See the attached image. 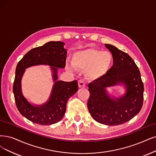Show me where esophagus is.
<instances>
[{
    "mask_svg": "<svg viewBox=\"0 0 156 156\" xmlns=\"http://www.w3.org/2000/svg\"><path fill=\"white\" fill-rule=\"evenodd\" d=\"M78 87L80 88H84L86 87V84L82 80H79L78 81Z\"/></svg>",
    "mask_w": 156,
    "mask_h": 156,
    "instance_id": "1",
    "label": "esophagus"
}]
</instances>
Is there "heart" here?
<instances>
[{
	"mask_svg": "<svg viewBox=\"0 0 156 156\" xmlns=\"http://www.w3.org/2000/svg\"><path fill=\"white\" fill-rule=\"evenodd\" d=\"M113 62L111 53L93 48L76 51L72 56V66L68 69L72 71L85 70L89 79L96 80L105 76Z\"/></svg>",
	"mask_w": 156,
	"mask_h": 156,
	"instance_id": "b5f03b06",
	"label": "heart"
}]
</instances>
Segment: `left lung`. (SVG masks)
Returning a JSON list of instances; mask_svg holds the SVG:
<instances>
[{"mask_svg":"<svg viewBox=\"0 0 156 156\" xmlns=\"http://www.w3.org/2000/svg\"><path fill=\"white\" fill-rule=\"evenodd\" d=\"M105 46L111 52L113 66L105 76L88 85L87 107L97 122L118 125L129 122L140 111L144 86L140 71L132 58L112 45ZM115 85L124 86L126 93L119 97L111 96L106 89Z\"/></svg>","mask_w":156,"mask_h":156,"instance_id":"1","label":"left lung"}]
</instances>
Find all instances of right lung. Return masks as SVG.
I'll use <instances>...</instances> for the list:
<instances>
[{
	"mask_svg": "<svg viewBox=\"0 0 156 156\" xmlns=\"http://www.w3.org/2000/svg\"><path fill=\"white\" fill-rule=\"evenodd\" d=\"M64 45L63 42L51 41L33 48L16 66L13 87L16 105L23 116L34 123L48 125L58 122L64 116L68 100L78 89L76 80L69 82L58 80V68L66 66L67 51ZM38 65L50 66L54 84L48 100L42 105H34L23 95L21 81L26 68Z\"/></svg>",
	"mask_w": 156,
	"mask_h": 156,
	"instance_id": "1",
	"label": "right lung"
}]
</instances>
